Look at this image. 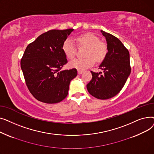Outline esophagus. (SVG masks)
<instances>
[{
  "label": "esophagus",
  "instance_id": "34e87169",
  "mask_svg": "<svg viewBox=\"0 0 154 154\" xmlns=\"http://www.w3.org/2000/svg\"><path fill=\"white\" fill-rule=\"evenodd\" d=\"M83 72H84L83 70H78V74H82Z\"/></svg>",
  "mask_w": 154,
  "mask_h": 154
}]
</instances>
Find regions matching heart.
Here are the masks:
<instances>
[{
  "label": "heart",
  "instance_id": "b5f03b06",
  "mask_svg": "<svg viewBox=\"0 0 154 154\" xmlns=\"http://www.w3.org/2000/svg\"><path fill=\"white\" fill-rule=\"evenodd\" d=\"M78 46L86 47L85 58L75 59L69 62L70 67L79 70H84L92 67L97 62H102L106 58L108 48L106 43L100 41V38L92 33L83 34L77 36L75 38ZM62 49L69 59L75 57L77 47L74 42L70 38H67L63 43Z\"/></svg>",
  "mask_w": 154,
  "mask_h": 154
}]
</instances>
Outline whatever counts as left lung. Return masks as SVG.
Instances as JSON below:
<instances>
[{
	"label": "left lung",
	"mask_w": 154,
	"mask_h": 154,
	"mask_svg": "<svg viewBox=\"0 0 154 154\" xmlns=\"http://www.w3.org/2000/svg\"><path fill=\"white\" fill-rule=\"evenodd\" d=\"M107 43L108 52L99 66L102 72L91 71L92 80L87 85L88 92L94 97L106 100L116 96L124 86L131 72L130 55L120 40L101 30Z\"/></svg>",
	"instance_id": "obj_1"
}]
</instances>
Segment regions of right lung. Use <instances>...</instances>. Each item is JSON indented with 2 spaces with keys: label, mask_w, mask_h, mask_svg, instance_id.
<instances>
[{
  "label": "right lung",
  "mask_w": 154,
  "mask_h": 154,
  "mask_svg": "<svg viewBox=\"0 0 154 154\" xmlns=\"http://www.w3.org/2000/svg\"><path fill=\"white\" fill-rule=\"evenodd\" d=\"M73 29L51 30L29 44L20 60L26 85L34 97L44 103H55L66 97L76 69L61 70L67 63L62 45Z\"/></svg>",
  "instance_id": "1"
}]
</instances>
